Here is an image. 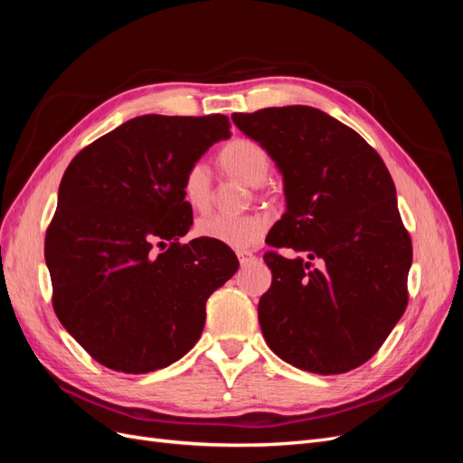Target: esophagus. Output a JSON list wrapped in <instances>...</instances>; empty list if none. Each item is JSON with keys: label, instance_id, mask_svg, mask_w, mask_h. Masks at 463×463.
<instances>
[{"label": "esophagus", "instance_id": "34e87169", "mask_svg": "<svg viewBox=\"0 0 463 463\" xmlns=\"http://www.w3.org/2000/svg\"><path fill=\"white\" fill-rule=\"evenodd\" d=\"M237 259H240L241 266H245V264H249V262H253V260H255V255L250 253V250H237Z\"/></svg>", "mask_w": 463, "mask_h": 463}]
</instances>
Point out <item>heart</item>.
Listing matches in <instances>:
<instances>
[{
	"label": "heart",
	"mask_w": 463,
	"mask_h": 463,
	"mask_svg": "<svg viewBox=\"0 0 463 463\" xmlns=\"http://www.w3.org/2000/svg\"><path fill=\"white\" fill-rule=\"evenodd\" d=\"M220 164L228 175L240 179L245 185H260L269 175L270 156L259 143L250 138H233L222 148ZM185 201L197 210L210 203V175L204 162H194L184 175ZM269 230V218L262 214L226 216L208 214L197 222V233L206 240L218 241L232 249L255 247Z\"/></svg>",
	"instance_id": "1"
}]
</instances>
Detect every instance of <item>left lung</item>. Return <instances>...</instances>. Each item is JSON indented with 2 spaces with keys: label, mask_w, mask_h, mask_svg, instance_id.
<instances>
[{
  "label": "left lung",
  "mask_w": 463,
  "mask_h": 463,
  "mask_svg": "<svg viewBox=\"0 0 463 463\" xmlns=\"http://www.w3.org/2000/svg\"><path fill=\"white\" fill-rule=\"evenodd\" d=\"M284 177L286 214L266 241L272 286L259 301L266 344L289 365L340 374L369 361L408 307L411 240L378 152L311 106L233 114Z\"/></svg>",
  "instance_id": "left-lung-1"
}]
</instances>
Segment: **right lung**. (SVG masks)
Segmentation results:
<instances>
[{
	"mask_svg": "<svg viewBox=\"0 0 463 463\" xmlns=\"http://www.w3.org/2000/svg\"><path fill=\"white\" fill-rule=\"evenodd\" d=\"M226 116H141L67 165L44 257L53 311L100 365L143 374L199 342L206 299L240 269L233 250L181 243L193 210L184 175L228 138Z\"/></svg>",
	"mask_w": 463,
	"mask_h": 463,
	"instance_id": "add662e5",
	"label": "right lung"
}]
</instances>
